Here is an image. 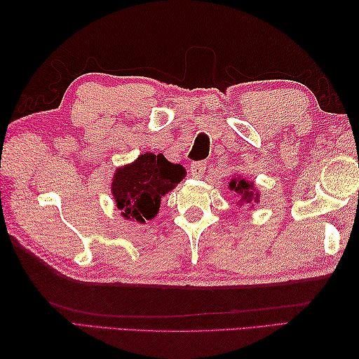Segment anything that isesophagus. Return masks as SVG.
I'll return each mask as SVG.
<instances>
[{"label":"esophagus","instance_id":"34e87169","mask_svg":"<svg viewBox=\"0 0 359 359\" xmlns=\"http://www.w3.org/2000/svg\"><path fill=\"white\" fill-rule=\"evenodd\" d=\"M207 170V162L203 160H199V162H193L191 163V174L193 177H202V174Z\"/></svg>","mask_w":359,"mask_h":359}]
</instances>
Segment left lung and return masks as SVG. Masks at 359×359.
Listing matches in <instances>:
<instances>
[{
  "instance_id": "1",
  "label": "left lung",
  "mask_w": 359,
  "mask_h": 359,
  "mask_svg": "<svg viewBox=\"0 0 359 359\" xmlns=\"http://www.w3.org/2000/svg\"><path fill=\"white\" fill-rule=\"evenodd\" d=\"M230 188L231 191L238 193V196H241V199L245 201L247 203H251V201L256 202V199L259 197V194L253 193V182L250 184V182L245 179H239V177L233 179L230 182Z\"/></svg>"
}]
</instances>
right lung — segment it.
<instances>
[{"label": "right lung", "instance_id": "add662e5", "mask_svg": "<svg viewBox=\"0 0 359 359\" xmlns=\"http://www.w3.org/2000/svg\"><path fill=\"white\" fill-rule=\"evenodd\" d=\"M184 175V166L151 152L120 168L112 182V194L121 216L140 224L156 217L162 196L171 191Z\"/></svg>", "mask_w": 359, "mask_h": 359}]
</instances>
